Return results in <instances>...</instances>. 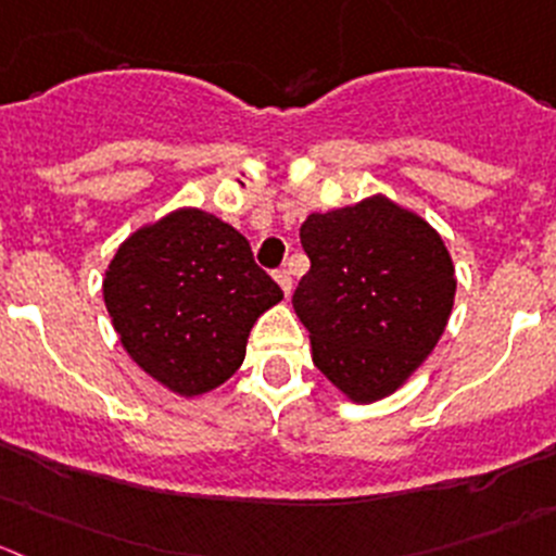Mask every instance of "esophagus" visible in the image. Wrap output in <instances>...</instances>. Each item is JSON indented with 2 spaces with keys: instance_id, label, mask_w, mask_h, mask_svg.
Instances as JSON below:
<instances>
[{
  "instance_id": "1",
  "label": "esophagus",
  "mask_w": 556,
  "mask_h": 556,
  "mask_svg": "<svg viewBox=\"0 0 556 556\" xmlns=\"http://www.w3.org/2000/svg\"><path fill=\"white\" fill-rule=\"evenodd\" d=\"M275 281H278V287L283 289V294H292V275L287 273V269H278V273H275Z\"/></svg>"
}]
</instances>
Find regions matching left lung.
<instances>
[{
	"label": "left lung",
	"mask_w": 556,
	"mask_h": 556,
	"mask_svg": "<svg viewBox=\"0 0 556 556\" xmlns=\"http://www.w3.org/2000/svg\"><path fill=\"white\" fill-rule=\"evenodd\" d=\"M300 242L311 269L292 305L314 366L354 404L395 393L451 319L456 269L442 237L379 193L308 215Z\"/></svg>",
	"instance_id": "1"
}]
</instances>
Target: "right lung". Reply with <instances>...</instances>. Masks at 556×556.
Wrapping results in <instances>:
<instances>
[{"label":"right lung","instance_id":"1","mask_svg":"<svg viewBox=\"0 0 556 556\" xmlns=\"http://www.w3.org/2000/svg\"><path fill=\"white\" fill-rule=\"evenodd\" d=\"M103 300L136 366L193 399L242 366L251 327L283 292L235 226L182 207L116 248Z\"/></svg>","mask_w":556,"mask_h":556}]
</instances>
